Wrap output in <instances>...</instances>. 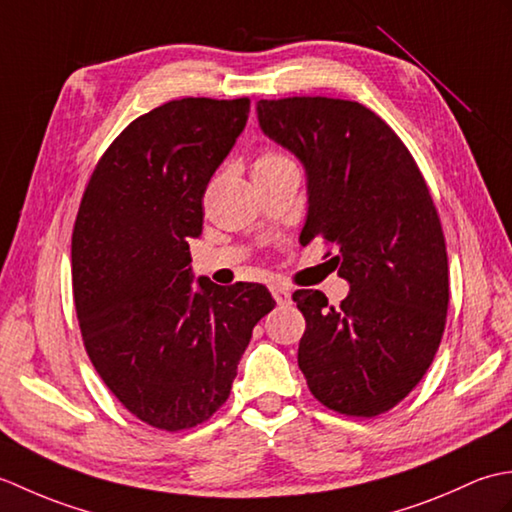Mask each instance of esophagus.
<instances>
[{"instance_id": "obj_1", "label": "esophagus", "mask_w": 512, "mask_h": 512, "mask_svg": "<svg viewBox=\"0 0 512 512\" xmlns=\"http://www.w3.org/2000/svg\"><path fill=\"white\" fill-rule=\"evenodd\" d=\"M270 290H273V297H275V301L279 303V306H286V303H290V290L288 288L275 284Z\"/></svg>"}]
</instances>
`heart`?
Segmentation results:
<instances>
[{
  "label": "heart",
  "mask_w": 512,
  "mask_h": 512,
  "mask_svg": "<svg viewBox=\"0 0 512 512\" xmlns=\"http://www.w3.org/2000/svg\"><path fill=\"white\" fill-rule=\"evenodd\" d=\"M288 158L277 154V151H262V154L257 156L255 165H253V171L255 169H266V167H273V165H279V162H286Z\"/></svg>",
  "instance_id": "b5f03b06"
}]
</instances>
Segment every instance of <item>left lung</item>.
Returning <instances> with one entry per match:
<instances>
[{
    "label": "left lung",
    "instance_id": "1",
    "mask_svg": "<svg viewBox=\"0 0 512 512\" xmlns=\"http://www.w3.org/2000/svg\"><path fill=\"white\" fill-rule=\"evenodd\" d=\"M257 118L306 169L299 242L332 244L350 284L341 306L319 290L292 295L306 317L299 369L328 409L374 418L420 383L442 341L449 264L436 204L409 149L361 103L292 96L259 101Z\"/></svg>",
    "mask_w": 512,
    "mask_h": 512
}]
</instances>
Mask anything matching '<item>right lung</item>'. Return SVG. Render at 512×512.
<instances>
[{
    "label": "right lung",
    "instance_id": "right-lung-1",
    "mask_svg": "<svg viewBox=\"0 0 512 512\" xmlns=\"http://www.w3.org/2000/svg\"><path fill=\"white\" fill-rule=\"evenodd\" d=\"M248 112V99H180L138 116L107 147L76 215L85 350L123 407L156 429H191L224 405L253 328L275 308L262 284H193L191 270L206 184Z\"/></svg>",
    "mask_w": 512,
    "mask_h": 512
}]
</instances>
